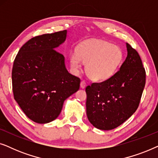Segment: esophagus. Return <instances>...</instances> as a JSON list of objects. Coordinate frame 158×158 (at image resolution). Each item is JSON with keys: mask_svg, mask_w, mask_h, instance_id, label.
Returning <instances> with one entry per match:
<instances>
[{"mask_svg": "<svg viewBox=\"0 0 158 158\" xmlns=\"http://www.w3.org/2000/svg\"><path fill=\"white\" fill-rule=\"evenodd\" d=\"M86 86V83L84 81H82L81 82V88H85Z\"/></svg>", "mask_w": 158, "mask_h": 158, "instance_id": "obj_1", "label": "esophagus"}]
</instances>
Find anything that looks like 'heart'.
Masks as SVG:
<instances>
[{
    "instance_id": "b5f03b06",
    "label": "heart",
    "mask_w": 158,
    "mask_h": 158,
    "mask_svg": "<svg viewBox=\"0 0 158 158\" xmlns=\"http://www.w3.org/2000/svg\"><path fill=\"white\" fill-rule=\"evenodd\" d=\"M124 55L120 47L102 40L87 41L77 51L71 52L70 62L73 70L78 71L86 64V73L94 81L102 82L111 78L123 62Z\"/></svg>"
}]
</instances>
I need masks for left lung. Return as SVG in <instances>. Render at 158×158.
Instances as JSON below:
<instances>
[{
    "label": "left lung",
    "instance_id": "left-lung-1",
    "mask_svg": "<svg viewBox=\"0 0 158 158\" xmlns=\"http://www.w3.org/2000/svg\"><path fill=\"white\" fill-rule=\"evenodd\" d=\"M127 57L111 78L85 88L86 114L93 126L111 130L120 126L139 106L146 73L139 54L127 43Z\"/></svg>",
    "mask_w": 158,
    "mask_h": 158
}]
</instances>
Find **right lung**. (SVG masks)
<instances>
[{
  "mask_svg": "<svg viewBox=\"0 0 158 158\" xmlns=\"http://www.w3.org/2000/svg\"><path fill=\"white\" fill-rule=\"evenodd\" d=\"M66 36V30L34 36L14 60V99L27 117L39 124L57 118L64 101L80 88L81 80L68 73L64 56L55 50Z\"/></svg>",
  "mask_w": 158,
  "mask_h": 158,
  "instance_id": "obj_1",
  "label": "right lung"
}]
</instances>
